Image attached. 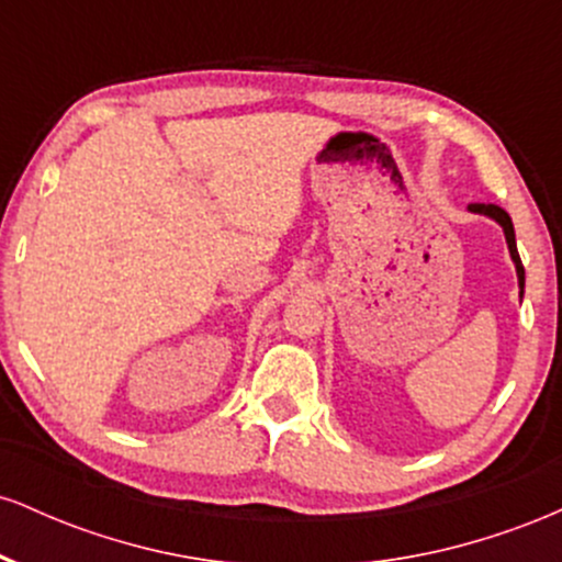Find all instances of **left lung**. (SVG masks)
Wrapping results in <instances>:
<instances>
[{"mask_svg":"<svg viewBox=\"0 0 562 562\" xmlns=\"http://www.w3.org/2000/svg\"><path fill=\"white\" fill-rule=\"evenodd\" d=\"M468 211H473V214H483L488 218H494L496 224H499L502 229H505V240H507V248H509V259L515 263V272H518V288H520V299H524V288H526V269L524 263H520V256H518V245H515V229H513V218L505 209H499V205L494 203H470Z\"/></svg>","mask_w":562,"mask_h":562,"instance_id":"1","label":"left lung"}]
</instances>
